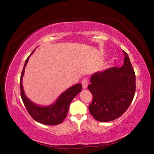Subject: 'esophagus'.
<instances>
[{
  "instance_id": "1",
  "label": "esophagus",
  "mask_w": 154,
  "mask_h": 154,
  "mask_svg": "<svg viewBox=\"0 0 154 154\" xmlns=\"http://www.w3.org/2000/svg\"><path fill=\"white\" fill-rule=\"evenodd\" d=\"M82 86H83V89H86L87 88V86H88V80L87 79H86V78H85V79H83L82 81Z\"/></svg>"
}]
</instances>
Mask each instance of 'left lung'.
<instances>
[{
  "label": "left lung",
  "instance_id": "left-lung-1",
  "mask_svg": "<svg viewBox=\"0 0 154 154\" xmlns=\"http://www.w3.org/2000/svg\"><path fill=\"white\" fill-rule=\"evenodd\" d=\"M122 67H112L92 75L88 89L93 94L89 106L94 119L109 122L121 116L131 104L136 91V75L124 51Z\"/></svg>",
  "mask_w": 154,
  "mask_h": 154
}]
</instances>
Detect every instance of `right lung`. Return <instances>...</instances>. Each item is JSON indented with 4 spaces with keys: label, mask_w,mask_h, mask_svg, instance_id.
Returning a JSON list of instances; mask_svg holds the SVG:
<instances>
[{
    "label": "right lung",
    "mask_w": 154,
    "mask_h": 154,
    "mask_svg": "<svg viewBox=\"0 0 154 154\" xmlns=\"http://www.w3.org/2000/svg\"><path fill=\"white\" fill-rule=\"evenodd\" d=\"M34 50L32 51V54H33ZM30 56L26 60L21 73L20 81V94L23 103H24L25 107L26 108L29 114L36 122L45 124V125L51 126L60 124L63 122L65 117L67 116L69 104L72 100L74 99V97L81 92L82 89V85L78 83L69 88L59 97L56 102L50 106H41L37 105L32 102L30 100H29L25 95L22 87V77L24 74L25 67L28 63Z\"/></svg>",
    "instance_id": "add662e5"
}]
</instances>
